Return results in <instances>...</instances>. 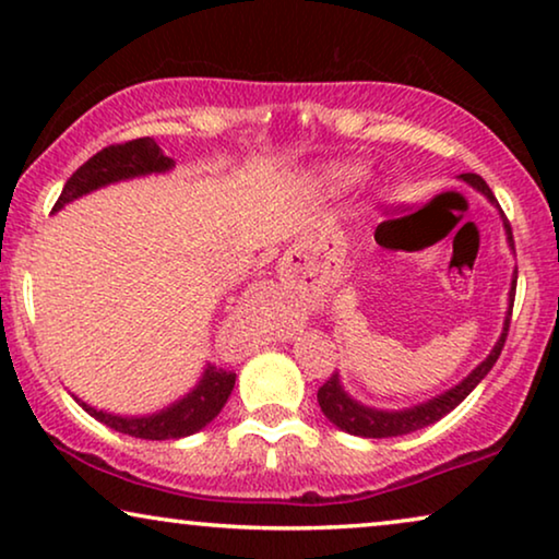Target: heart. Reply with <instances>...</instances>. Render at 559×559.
I'll return each instance as SVG.
<instances>
[{
    "label": "heart",
    "mask_w": 559,
    "mask_h": 559,
    "mask_svg": "<svg viewBox=\"0 0 559 559\" xmlns=\"http://www.w3.org/2000/svg\"><path fill=\"white\" fill-rule=\"evenodd\" d=\"M356 175L358 170L354 165H331L320 173V180H323V186H328L331 190H341L350 186V182L356 180Z\"/></svg>",
    "instance_id": "b5f03b06"
}]
</instances>
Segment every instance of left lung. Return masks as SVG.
Returning <instances> with one entry per match:
<instances>
[{"instance_id": "1", "label": "left lung", "mask_w": 559, "mask_h": 559, "mask_svg": "<svg viewBox=\"0 0 559 559\" xmlns=\"http://www.w3.org/2000/svg\"><path fill=\"white\" fill-rule=\"evenodd\" d=\"M461 180L468 182L471 188H476L478 193H484L488 201L499 209V201H496L491 188L486 186V180L480 178V175L463 173ZM501 221H503V231H507L509 249L514 251V236H511V226H509L507 216H503V211H501ZM514 295H516V270H514V277H511L509 310H507V320H503V331L499 335V341H496L491 354H488L484 361H480L476 369H473L468 377L461 381V384H455L453 389H448V392L432 396V400H427L423 404H415V407L377 409V407H366V404L356 402L354 396L343 389L338 371H335L333 377L318 389V404H320V409H323V415L331 419L335 427H341L343 432L358 435V438H400V435H409L415 430H423V427H427V425L438 423V419L445 417L448 412H453L457 404H461L465 396H468L473 389L480 384V379H486V373L493 369L496 358L501 356V348H503V343H507V335H509Z\"/></svg>"}]
</instances>
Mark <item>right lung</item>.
<instances>
[{
	"mask_svg": "<svg viewBox=\"0 0 559 559\" xmlns=\"http://www.w3.org/2000/svg\"><path fill=\"white\" fill-rule=\"evenodd\" d=\"M173 159L163 155V150H159V144L152 140V136H142V140H132L124 144H111V147L96 152L88 163H83L79 170L68 178L58 203L52 205V213L75 201V198L94 193V190L111 186V182L142 178V175L152 173H167L173 170ZM234 371L218 369V366L209 364L201 373V381H198L182 400L142 417L111 415V412L91 407V404L79 400V396H73V400L79 402L91 417H96L98 423H104L106 427H111V430L117 432L132 435V438L142 440H178L203 430V427L224 409L226 400L234 392Z\"/></svg>",
	"mask_w": 559,
	"mask_h": 559,
	"instance_id": "obj_1",
	"label": "right lung"
}]
</instances>
